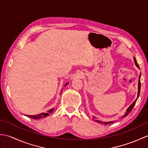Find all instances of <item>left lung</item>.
I'll return each mask as SVG.
<instances>
[{"instance_id": "8db88e82", "label": "left lung", "mask_w": 148, "mask_h": 148, "mask_svg": "<svg viewBox=\"0 0 148 148\" xmlns=\"http://www.w3.org/2000/svg\"><path fill=\"white\" fill-rule=\"evenodd\" d=\"M134 63H135V64H136V67H137L139 69V64H137V60H136V58H134ZM140 74H139V81H138V93H137V99H136V100H135V101H134L132 103V104H131L129 107H128V109H127L126 112H125V114L121 118H124V117H125V116H127L128 114H129V113L132 111V109L134 108V107L135 106V104H136V102H137V100L138 99V98H139V94H140ZM93 117L94 118H95V117H94V116H93ZM95 121L100 123L105 124V125H108V124H109V123H112L114 122V121H108V122H103V121H100V120H95Z\"/></svg>"}]
</instances>
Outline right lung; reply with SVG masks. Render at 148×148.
<instances>
[{"label":"right lung","mask_w":148,"mask_h":148,"mask_svg":"<svg viewBox=\"0 0 148 148\" xmlns=\"http://www.w3.org/2000/svg\"><path fill=\"white\" fill-rule=\"evenodd\" d=\"M68 84V83H66L64 85V86H65L67 84ZM63 90V89H62ZM62 90H61V92ZM53 111H54V108H52L51 109H49V111L47 112H42L40 113V114H36V115H25L26 116H27V117H29V118H33V119H40L41 118H44V117H46L47 116H48L50 113H51Z\"/></svg>","instance_id":"obj_1"}]
</instances>
